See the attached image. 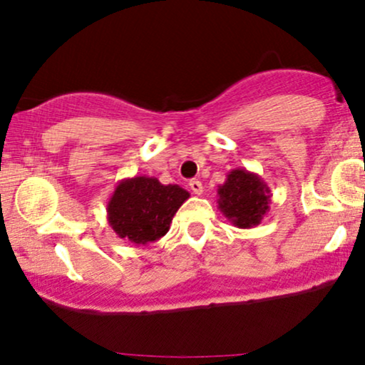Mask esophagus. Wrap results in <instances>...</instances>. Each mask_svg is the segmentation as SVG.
I'll return each mask as SVG.
<instances>
[{
  "instance_id": "obj_1",
  "label": "esophagus",
  "mask_w": 365,
  "mask_h": 365,
  "mask_svg": "<svg viewBox=\"0 0 365 365\" xmlns=\"http://www.w3.org/2000/svg\"><path fill=\"white\" fill-rule=\"evenodd\" d=\"M188 185H190V190L194 192L195 195H200L202 192H204V187H202V182H199V180H192Z\"/></svg>"
}]
</instances>
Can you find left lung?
I'll list each match as a JSON object with an SVG mask.
<instances>
[{
    "mask_svg": "<svg viewBox=\"0 0 365 365\" xmlns=\"http://www.w3.org/2000/svg\"><path fill=\"white\" fill-rule=\"evenodd\" d=\"M217 207L236 227L250 230L270 210V188L253 171L231 170L217 188Z\"/></svg>",
    "mask_w": 365,
    "mask_h": 365,
    "instance_id": "8db88e82",
    "label": "left lung"
}]
</instances>
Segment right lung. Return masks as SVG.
<instances>
[{"label":"right lung","instance_id":"1","mask_svg":"<svg viewBox=\"0 0 365 365\" xmlns=\"http://www.w3.org/2000/svg\"><path fill=\"white\" fill-rule=\"evenodd\" d=\"M190 194L180 185H163L155 177L124 178L107 202V221L118 238L146 247L168 232L180 205Z\"/></svg>","mask_w":365,"mask_h":365}]
</instances>
